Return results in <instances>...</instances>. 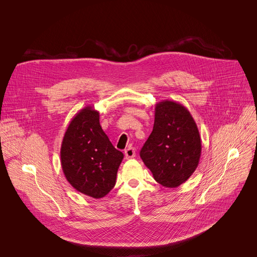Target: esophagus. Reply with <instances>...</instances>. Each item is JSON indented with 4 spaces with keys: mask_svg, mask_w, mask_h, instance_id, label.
I'll return each instance as SVG.
<instances>
[{
    "mask_svg": "<svg viewBox=\"0 0 257 257\" xmlns=\"http://www.w3.org/2000/svg\"><path fill=\"white\" fill-rule=\"evenodd\" d=\"M135 157V150L133 148H129L125 151V158L127 160L129 159H133Z\"/></svg>",
    "mask_w": 257,
    "mask_h": 257,
    "instance_id": "esophagus-1",
    "label": "esophagus"
}]
</instances>
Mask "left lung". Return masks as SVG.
<instances>
[{
    "label": "left lung",
    "instance_id": "1",
    "mask_svg": "<svg viewBox=\"0 0 257 257\" xmlns=\"http://www.w3.org/2000/svg\"><path fill=\"white\" fill-rule=\"evenodd\" d=\"M200 155L199 131L188 109L172 100L158 102L153 132L140 151L155 180L168 188L180 186L196 170Z\"/></svg>",
    "mask_w": 257,
    "mask_h": 257
}]
</instances>
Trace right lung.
Segmentation results:
<instances>
[{"label": "right lung", "mask_w": 257, "mask_h": 257, "mask_svg": "<svg viewBox=\"0 0 257 257\" xmlns=\"http://www.w3.org/2000/svg\"><path fill=\"white\" fill-rule=\"evenodd\" d=\"M124 155L116 150L99 124V113L86 106L73 118L61 146V165L77 191L101 198L111 191Z\"/></svg>", "instance_id": "obj_1"}]
</instances>
